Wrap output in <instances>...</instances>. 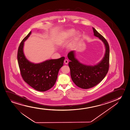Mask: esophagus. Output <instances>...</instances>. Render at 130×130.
<instances>
[{"mask_svg":"<svg viewBox=\"0 0 130 130\" xmlns=\"http://www.w3.org/2000/svg\"><path fill=\"white\" fill-rule=\"evenodd\" d=\"M64 63H65V64H68V62H69V61H68V59H65V60H64Z\"/></svg>","mask_w":130,"mask_h":130,"instance_id":"1","label":"esophagus"}]
</instances>
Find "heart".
Listing matches in <instances>:
<instances>
[{"instance_id":"heart-1","label":"heart","mask_w":130,"mask_h":130,"mask_svg":"<svg viewBox=\"0 0 130 130\" xmlns=\"http://www.w3.org/2000/svg\"><path fill=\"white\" fill-rule=\"evenodd\" d=\"M74 32V30L72 29L67 31V32H64L62 34V36L61 38V41H64V40L69 39L73 35ZM78 35H79V33L78 32H76L75 34V38H76L77 37H78Z\"/></svg>"}]
</instances>
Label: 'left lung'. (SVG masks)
<instances>
[{"label":"left lung","mask_w":130,"mask_h":130,"mask_svg":"<svg viewBox=\"0 0 130 130\" xmlns=\"http://www.w3.org/2000/svg\"><path fill=\"white\" fill-rule=\"evenodd\" d=\"M93 29L94 36L99 37L105 46V54L101 62L94 66H86L75 59L74 51L70 52L68 55L71 60L68 65L71 79L77 86L84 89L92 88L99 84L108 73L109 67V46L108 41L94 28Z\"/></svg>","instance_id":"1"}]
</instances>
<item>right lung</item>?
I'll list each match as a JSON object with an SVG mask.
<instances>
[{
  "label": "right lung",
  "mask_w": 130,
  "mask_h": 130,
  "mask_svg": "<svg viewBox=\"0 0 130 130\" xmlns=\"http://www.w3.org/2000/svg\"><path fill=\"white\" fill-rule=\"evenodd\" d=\"M31 32L20 44L18 50L17 59L21 74L24 81L37 91L44 92L53 86L57 78L59 70L63 65L64 57L47 60L34 64L28 60L23 51L24 42L30 36Z\"/></svg>",
  "instance_id": "right-lung-1"
}]
</instances>
